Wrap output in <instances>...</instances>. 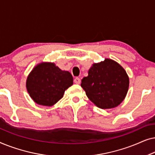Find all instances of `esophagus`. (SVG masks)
I'll list each match as a JSON object with an SVG mask.
<instances>
[{"label": "esophagus", "instance_id": "34e87169", "mask_svg": "<svg viewBox=\"0 0 155 155\" xmlns=\"http://www.w3.org/2000/svg\"><path fill=\"white\" fill-rule=\"evenodd\" d=\"M74 82H75V84H80V82H81V80H80L79 78H75V79H74Z\"/></svg>", "mask_w": 155, "mask_h": 155}]
</instances>
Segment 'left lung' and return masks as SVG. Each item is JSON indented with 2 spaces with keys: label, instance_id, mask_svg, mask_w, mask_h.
<instances>
[{
  "label": "left lung",
  "instance_id": "8db88e82",
  "mask_svg": "<svg viewBox=\"0 0 155 155\" xmlns=\"http://www.w3.org/2000/svg\"><path fill=\"white\" fill-rule=\"evenodd\" d=\"M81 87L97 107L112 109L124 100L129 87V78L119 63L105 58L93 63L88 76L82 78Z\"/></svg>",
  "mask_w": 155,
  "mask_h": 155
}]
</instances>
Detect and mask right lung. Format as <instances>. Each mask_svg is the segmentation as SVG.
Segmentation results:
<instances>
[{
  "mask_svg": "<svg viewBox=\"0 0 155 155\" xmlns=\"http://www.w3.org/2000/svg\"><path fill=\"white\" fill-rule=\"evenodd\" d=\"M73 84V76L68 71H62L54 63L41 62L27 76L26 87L35 103L51 107L62 98L65 91Z\"/></svg>",
  "mask_w": 155,
  "mask_h": 155,
  "instance_id": "add662e5",
  "label": "right lung"
}]
</instances>
